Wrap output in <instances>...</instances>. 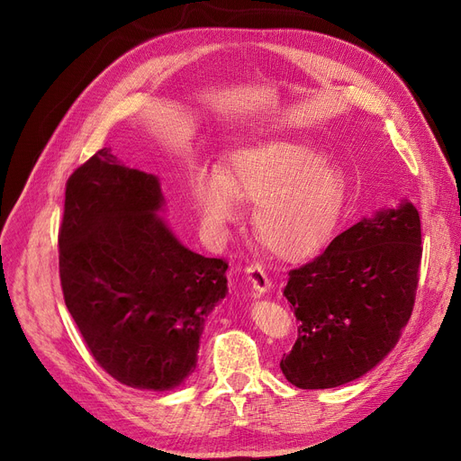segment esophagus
I'll return each mask as SVG.
<instances>
[{"instance_id":"1","label":"esophagus","mask_w":461,"mask_h":461,"mask_svg":"<svg viewBox=\"0 0 461 461\" xmlns=\"http://www.w3.org/2000/svg\"><path fill=\"white\" fill-rule=\"evenodd\" d=\"M245 271H247V276H249V280H250V284L254 287V292L258 295L267 294L269 289L273 287V280L269 278L267 273H265V269L261 267L259 263H250Z\"/></svg>"}]
</instances>
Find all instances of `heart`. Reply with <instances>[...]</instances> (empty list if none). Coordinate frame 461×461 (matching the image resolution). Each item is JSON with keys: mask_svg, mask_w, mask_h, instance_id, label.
Listing matches in <instances>:
<instances>
[{"mask_svg": "<svg viewBox=\"0 0 461 461\" xmlns=\"http://www.w3.org/2000/svg\"><path fill=\"white\" fill-rule=\"evenodd\" d=\"M344 177L306 143L273 140L235 153L221 176L202 172L194 198L222 230L237 218V200L256 202L252 226L261 243L282 258L316 250L332 231L344 203Z\"/></svg>", "mask_w": 461, "mask_h": 461, "instance_id": "b5f03b06", "label": "heart"}]
</instances>
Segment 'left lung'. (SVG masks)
Here are the masks:
<instances>
[{"label":"left lung","mask_w":461,"mask_h":461,"mask_svg":"<svg viewBox=\"0 0 461 461\" xmlns=\"http://www.w3.org/2000/svg\"><path fill=\"white\" fill-rule=\"evenodd\" d=\"M413 203L362 218L316 258L289 271L284 287L299 321L282 357L299 389H332L370 372L400 338L415 306L422 258Z\"/></svg>","instance_id":"1"}]
</instances>
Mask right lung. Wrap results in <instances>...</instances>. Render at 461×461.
<instances>
[{
  "label": "right lung",
  "instance_id": "1",
  "mask_svg": "<svg viewBox=\"0 0 461 461\" xmlns=\"http://www.w3.org/2000/svg\"><path fill=\"white\" fill-rule=\"evenodd\" d=\"M162 202L153 174L104 148L68 177L58 237L63 299L86 348L140 391L194 372L203 323L228 292L226 259L185 249L155 214Z\"/></svg>",
  "mask_w": 461,
  "mask_h": 461
}]
</instances>
